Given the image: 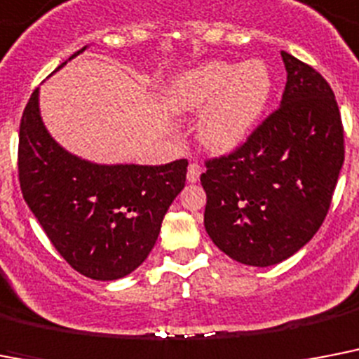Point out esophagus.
Returning a JSON list of instances; mask_svg holds the SVG:
<instances>
[{"mask_svg":"<svg viewBox=\"0 0 359 359\" xmlns=\"http://www.w3.org/2000/svg\"><path fill=\"white\" fill-rule=\"evenodd\" d=\"M201 177V165L197 164V162H191V164L188 165V173H186V179H188V182H197Z\"/></svg>","mask_w":359,"mask_h":359,"instance_id":"1","label":"esophagus"}]
</instances>
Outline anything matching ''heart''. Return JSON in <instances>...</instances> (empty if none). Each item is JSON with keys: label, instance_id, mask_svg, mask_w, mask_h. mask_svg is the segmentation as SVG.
<instances>
[{"label": "heart", "instance_id": "1", "mask_svg": "<svg viewBox=\"0 0 359 359\" xmlns=\"http://www.w3.org/2000/svg\"><path fill=\"white\" fill-rule=\"evenodd\" d=\"M271 74L262 60L236 66L208 60L171 79L165 104L175 114H201L197 138L214 154L232 153L255 130L271 95Z\"/></svg>", "mask_w": 359, "mask_h": 359}]
</instances>
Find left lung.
Wrapping results in <instances>:
<instances>
[{
    "label": "left lung",
    "mask_w": 359,
    "mask_h": 359,
    "mask_svg": "<svg viewBox=\"0 0 359 359\" xmlns=\"http://www.w3.org/2000/svg\"><path fill=\"white\" fill-rule=\"evenodd\" d=\"M280 55L287 81L278 110L201 175L210 240L252 267L280 264L313 238L345 160L332 88L311 66Z\"/></svg>",
    "instance_id": "obj_1"
}]
</instances>
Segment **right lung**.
<instances>
[{
  "label": "right lung",
  "mask_w": 359,
  "mask_h": 359,
  "mask_svg": "<svg viewBox=\"0 0 359 359\" xmlns=\"http://www.w3.org/2000/svg\"><path fill=\"white\" fill-rule=\"evenodd\" d=\"M18 171L23 199L64 260L88 278L118 280L149 256L188 160L97 164L72 154L46 129L36 88L20 123Z\"/></svg>",
  "instance_id": "add662e5"
}]
</instances>
